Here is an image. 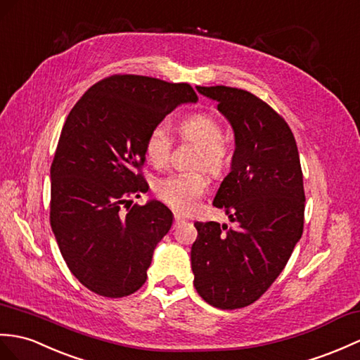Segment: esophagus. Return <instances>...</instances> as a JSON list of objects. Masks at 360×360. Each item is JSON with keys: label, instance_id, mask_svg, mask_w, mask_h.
Instances as JSON below:
<instances>
[{"label": "esophagus", "instance_id": "34e87169", "mask_svg": "<svg viewBox=\"0 0 360 360\" xmlns=\"http://www.w3.org/2000/svg\"><path fill=\"white\" fill-rule=\"evenodd\" d=\"M182 222H186V218H184V216L179 214V213H174V227H176V225H179V224H182Z\"/></svg>", "mask_w": 360, "mask_h": 360}]
</instances>
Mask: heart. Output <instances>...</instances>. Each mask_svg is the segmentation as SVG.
I'll list each match as a JSON object with an SVG mask.
<instances>
[{
	"label": "heart",
	"instance_id": "1",
	"mask_svg": "<svg viewBox=\"0 0 360 360\" xmlns=\"http://www.w3.org/2000/svg\"><path fill=\"white\" fill-rule=\"evenodd\" d=\"M184 139L199 146L196 165H204L212 173H219L229 160V148L222 139V127L214 115L208 112L193 113L179 122ZM146 156L156 167L167 164L172 152V136L164 124L153 125L144 142ZM208 186L204 170L174 172L155 181V193L162 202L174 210L187 212Z\"/></svg>",
	"mask_w": 360,
	"mask_h": 360
}]
</instances>
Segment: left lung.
Instances as JSON below:
<instances>
[{
	"instance_id": "obj_1",
	"label": "left lung",
	"mask_w": 360,
	"mask_h": 360,
	"mask_svg": "<svg viewBox=\"0 0 360 360\" xmlns=\"http://www.w3.org/2000/svg\"><path fill=\"white\" fill-rule=\"evenodd\" d=\"M196 89L218 103L235 131L231 169L213 205L225 210L236 227L195 224L193 283L205 302L235 310L270 288L302 236V169L288 124L262 99L235 87Z\"/></svg>"
}]
</instances>
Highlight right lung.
I'll return each instance as SVG.
<instances>
[{
	"label": "right lung",
	"instance_id": "obj_1",
	"mask_svg": "<svg viewBox=\"0 0 360 360\" xmlns=\"http://www.w3.org/2000/svg\"><path fill=\"white\" fill-rule=\"evenodd\" d=\"M196 101L187 82L112 75L67 116L50 167V225L69 270L94 293L124 297L144 285L173 224L160 200L131 205L148 190L144 142L178 105Z\"/></svg>",
	"mask_w": 360,
	"mask_h": 360
}]
</instances>
